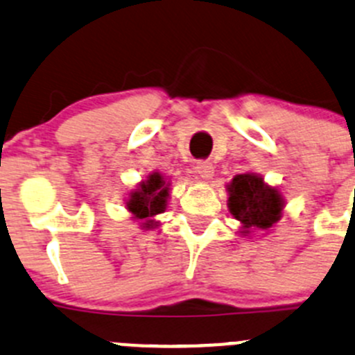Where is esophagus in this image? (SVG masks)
<instances>
[{
    "label": "esophagus",
    "mask_w": 355,
    "mask_h": 355,
    "mask_svg": "<svg viewBox=\"0 0 355 355\" xmlns=\"http://www.w3.org/2000/svg\"><path fill=\"white\" fill-rule=\"evenodd\" d=\"M196 173H198L202 180H209V178L213 177V173H215V166H213L209 161H199V163L196 164Z\"/></svg>",
    "instance_id": "esophagus-1"
}]
</instances>
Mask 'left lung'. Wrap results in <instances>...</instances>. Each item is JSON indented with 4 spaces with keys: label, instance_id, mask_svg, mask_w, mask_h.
<instances>
[{
    "label": "left lung",
    "instance_id": "obj_1",
    "mask_svg": "<svg viewBox=\"0 0 355 355\" xmlns=\"http://www.w3.org/2000/svg\"><path fill=\"white\" fill-rule=\"evenodd\" d=\"M227 194L229 213L241 223V236L248 237L254 232L269 234L286 206L279 187L269 185L261 175L251 171L236 175L227 184Z\"/></svg>",
    "mask_w": 355,
    "mask_h": 355
}]
</instances>
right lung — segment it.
<instances>
[{"instance_id": "add662e5", "label": "right lung", "mask_w": 355, "mask_h": 355, "mask_svg": "<svg viewBox=\"0 0 355 355\" xmlns=\"http://www.w3.org/2000/svg\"><path fill=\"white\" fill-rule=\"evenodd\" d=\"M171 192V180L159 171L147 175L146 180H140L126 198V209L130 216L137 220L142 230H153L159 227L157 215L166 211L168 199Z\"/></svg>"}]
</instances>
